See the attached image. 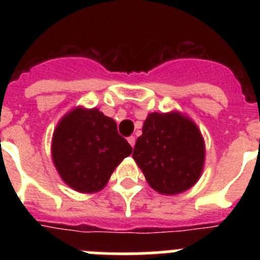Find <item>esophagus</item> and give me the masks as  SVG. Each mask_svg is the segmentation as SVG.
<instances>
[{
	"label": "esophagus",
	"instance_id": "esophagus-1",
	"mask_svg": "<svg viewBox=\"0 0 260 260\" xmlns=\"http://www.w3.org/2000/svg\"><path fill=\"white\" fill-rule=\"evenodd\" d=\"M127 142H128V143H130V146L134 147L135 146V137H133V135H132V137H128L127 138Z\"/></svg>",
	"mask_w": 260,
	"mask_h": 260
}]
</instances>
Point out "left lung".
Returning a JSON list of instances; mask_svg holds the SVG:
<instances>
[{
    "instance_id": "8db88e82",
    "label": "left lung",
    "mask_w": 260,
    "mask_h": 260,
    "mask_svg": "<svg viewBox=\"0 0 260 260\" xmlns=\"http://www.w3.org/2000/svg\"><path fill=\"white\" fill-rule=\"evenodd\" d=\"M142 132L133 157L151 187L167 195L190 189L204 164V142L197 125L177 112H155Z\"/></svg>"
}]
</instances>
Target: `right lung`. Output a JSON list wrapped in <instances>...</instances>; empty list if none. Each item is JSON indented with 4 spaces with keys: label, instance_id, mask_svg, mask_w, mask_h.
Returning <instances> with one entry per match:
<instances>
[{
    "label": "right lung",
    "instance_id": "1",
    "mask_svg": "<svg viewBox=\"0 0 260 260\" xmlns=\"http://www.w3.org/2000/svg\"><path fill=\"white\" fill-rule=\"evenodd\" d=\"M132 151L113 119L95 108L66 114L53 134V162L62 180L79 192L102 190Z\"/></svg>",
    "mask_w": 260,
    "mask_h": 260
}]
</instances>
